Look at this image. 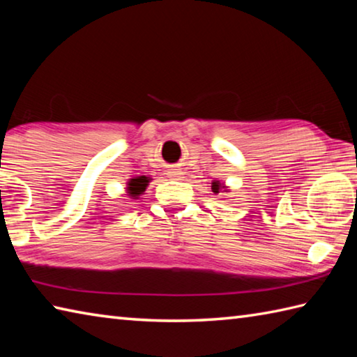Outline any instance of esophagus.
Masks as SVG:
<instances>
[{
  "mask_svg": "<svg viewBox=\"0 0 357 357\" xmlns=\"http://www.w3.org/2000/svg\"><path fill=\"white\" fill-rule=\"evenodd\" d=\"M181 174H183V173H181V172H176V170H172V172H169V176H170V178H173V179H179V178H181Z\"/></svg>",
  "mask_w": 357,
  "mask_h": 357,
  "instance_id": "esophagus-1",
  "label": "esophagus"
}]
</instances>
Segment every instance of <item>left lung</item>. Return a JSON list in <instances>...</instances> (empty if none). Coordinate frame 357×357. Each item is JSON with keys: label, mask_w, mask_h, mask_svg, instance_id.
<instances>
[{"label": "left lung", "mask_w": 357, "mask_h": 357, "mask_svg": "<svg viewBox=\"0 0 357 357\" xmlns=\"http://www.w3.org/2000/svg\"><path fill=\"white\" fill-rule=\"evenodd\" d=\"M220 188H225V185H221V184L218 183V181H216V183H212V190H213L215 193H218Z\"/></svg>", "instance_id": "left-lung-1"}]
</instances>
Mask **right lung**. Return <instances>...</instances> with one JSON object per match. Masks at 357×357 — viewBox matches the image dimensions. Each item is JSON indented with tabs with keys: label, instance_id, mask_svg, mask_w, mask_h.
<instances>
[{
	"label": "right lung",
	"instance_id": "1",
	"mask_svg": "<svg viewBox=\"0 0 357 357\" xmlns=\"http://www.w3.org/2000/svg\"><path fill=\"white\" fill-rule=\"evenodd\" d=\"M146 185H149V179L145 176H137L136 179H131L128 183V193L131 197H139L145 190Z\"/></svg>",
	"mask_w": 357,
	"mask_h": 357
}]
</instances>
